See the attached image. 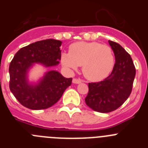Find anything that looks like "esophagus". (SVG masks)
<instances>
[{"instance_id":"1","label":"esophagus","mask_w":148,"mask_h":148,"mask_svg":"<svg viewBox=\"0 0 148 148\" xmlns=\"http://www.w3.org/2000/svg\"><path fill=\"white\" fill-rule=\"evenodd\" d=\"M82 81L79 78H73V83L74 84H80Z\"/></svg>"}]
</instances>
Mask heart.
<instances>
[{
  "instance_id": "obj_1",
  "label": "heart",
  "mask_w": 148,
  "mask_h": 148,
  "mask_svg": "<svg viewBox=\"0 0 148 148\" xmlns=\"http://www.w3.org/2000/svg\"><path fill=\"white\" fill-rule=\"evenodd\" d=\"M113 52L109 46L98 42H76L70 47L69 53L61 55V63L67 70L82 66L84 75L99 82L109 75L114 66Z\"/></svg>"
}]
</instances>
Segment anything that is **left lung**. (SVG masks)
Returning <instances> with one entry per match:
<instances>
[{"instance_id":"obj_1","label":"left lung","mask_w":148,"mask_h":148,"mask_svg":"<svg viewBox=\"0 0 148 148\" xmlns=\"http://www.w3.org/2000/svg\"><path fill=\"white\" fill-rule=\"evenodd\" d=\"M116 58L110 75L104 81L89 83L86 104L99 113L118 109L131 93L136 68L130 54L118 43L109 40Z\"/></svg>"}]
</instances>
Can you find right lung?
Here are the masks:
<instances>
[{
  "instance_id": "add662e5",
  "label": "right lung",
  "mask_w": 148,
  "mask_h": 148,
  "mask_svg": "<svg viewBox=\"0 0 148 148\" xmlns=\"http://www.w3.org/2000/svg\"><path fill=\"white\" fill-rule=\"evenodd\" d=\"M61 40L47 39L24 47L17 52L9 68L10 89L17 100L31 110L47 109L54 105L62 96L73 78H64L56 70L45 73L37 84H29V70L34 64L46 67L58 65L61 60Z\"/></svg>"
}]
</instances>
